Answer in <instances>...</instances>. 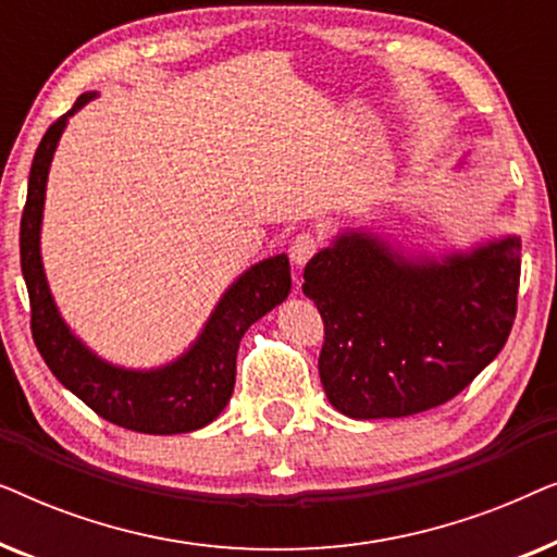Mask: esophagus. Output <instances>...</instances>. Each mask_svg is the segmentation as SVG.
<instances>
[{"mask_svg": "<svg viewBox=\"0 0 557 557\" xmlns=\"http://www.w3.org/2000/svg\"><path fill=\"white\" fill-rule=\"evenodd\" d=\"M317 248H319V238L317 235H311V233H299L296 235V238L292 240V248H288V256H292V261H294V265H301L309 261L311 256L317 253Z\"/></svg>", "mask_w": 557, "mask_h": 557, "instance_id": "1", "label": "esophagus"}]
</instances>
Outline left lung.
<instances>
[{
	"mask_svg": "<svg viewBox=\"0 0 557 557\" xmlns=\"http://www.w3.org/2000/svg\"><path fill=\"white\" fill-rule=\"evenodd\" d=\"M517 235L433 256L370 227L304 269L324 319L319 377L342 416L406 418L459 395L505 347L520 288Z\"/></svg>",
	"mask_w": 557,
	"mask_h": 557,
	"instance_id": "8db88e82",
	"label": "left lung"
}]
</instances>
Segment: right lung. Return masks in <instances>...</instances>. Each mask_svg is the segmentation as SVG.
Returning a JSON list of instances; mask_svg holds the SVG:
<instances>
[{"label": "right lung", "mask_w": 557, "mask_h": 557, "mask_svg": "<svg viewBox=\"0 0 557 557\" xmlns=\"http://www.w3.org/2000/svg\"><path fill=\"white\" fill-rule=\"evenodd\" d=\"M96 96V90L78 96L73 109L45 132L29 166L27 202L20 223V258L33 309V339L52 375L109 423L151 436L197 431L215 421L231 400L243 334L292 292L288 258L278 253L243 271L225 288L202 332L177 360L134 370L96 355L86 342L75 337L60 314L40 253L45 189L52 157L67 119Z\"/></svg>", "instance_id": "add662e5"}]
</instances>
